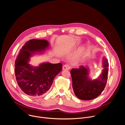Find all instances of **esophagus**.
I'll return each instance as SVG.
<instances>
[{
	"mask_svg": "<svg viewBox=\"0 0 125 125\" xmlns=\"http://www.w3.org/2000/svg\"><path fill=\"white\" fill-rule=\"evenodd\" d=\"M70 69V67L68 64H65L63 66V70H69Z\"/></svg>",
	"mask_w": 125,
	"mask_h": 125,
	"instance_id": "obj_1",
	"label": "esophagus"
}]
</instances>
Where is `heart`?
I'll return each instance as SVG.
<instances>
[{"label":"heart","instance_id":"1","mask_svg":"<svg viewBox=\"0 0 125 125\" xmlns=\"http://www.w3.org/2000/svg\"><path fill=\"white\" fill-rule=\"evenodd\" d=\"M82 57V49H81L79 51V52L77 53V54L76 56V57L74 58V60H75V61H78V60H79Z\"/></svg>","mask_w":125,"mask_h":125}]
</instances>
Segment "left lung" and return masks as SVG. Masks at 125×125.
Here are the masks:
<instances>
[{
  "instance_id": "obj_1",
  "label": "left lung",
  "mask_w": 125,
  "mask_h": 125,
  "mask_svg": "<svg viewBox=\"0 0 125 125\" xmlns=\"http://www.w3.org/2000/svg\"><path fill=\"white\" fill-rule=\"evenodd\" d=\"M109 64L105 56L102 58L101 72L94 79L90 76V70L86 65L71 70L72 86L75 95L80 99L90 100L98 97L103 91L108 78Z\"/></svg>"
}]
</instances>
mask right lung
Here are the masks:
<instances>
[{"label": "right lung", "instance_id": "1", "mask_svg": "<svg viewBox=\"0 0 125 125\" xmlns=\"http://www.w3.org/2000/svg\"><path fill=\"white\" fill-rule=\"evenodd\" d=\"M49 48L47 40L32 39L26 42L17 56L15 63L16 79L21 90L28 95L39 97L45 94L62 69L60 63L43 62L38 66L29 63L31 57L43 54Z\"/></svg>", "mask_w": 125, "mask_h": 125}]
</instances>
